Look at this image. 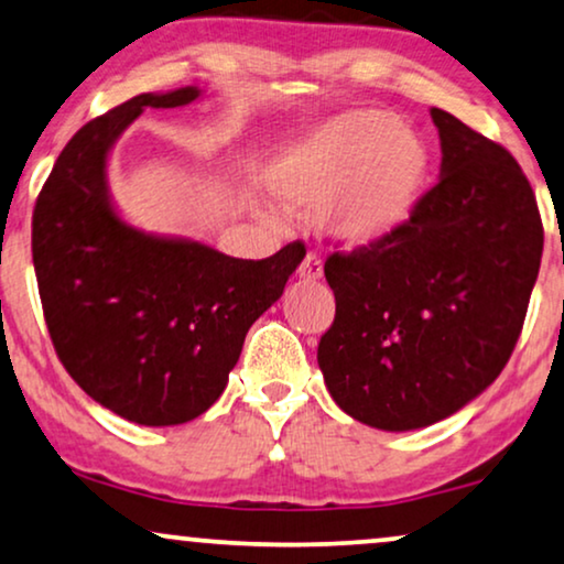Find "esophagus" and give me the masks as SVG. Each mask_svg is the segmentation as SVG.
<instances>
[{"label": "esophagus", "instance_id": "1", "mask_svg": "<svg viewBox=\"0 0 564 564\" xmlns=\"http://www.w3.org/2000/svg\"><path fill=\"white\" fill-rule=\"evenodd\" d=\"M297 276L303 282L321 280V276H323V261H321V257H315V253H307V257L303 259V264H300V269H297Z\"/></svg>", "mask_w": 564, "mask_h": 564}]
</instances>
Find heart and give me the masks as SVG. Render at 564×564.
<instances>
[{"label": "heart", "mask_w": 564, "mask_h": 564, "mask_svg": "<svg viewBox=\"0 0 564 564\" xmlns=\"http://www.w3.org/2000/svg\"><path fill=\"white\" fill-rule=\"evenodd\" d=\"M429 172L419 130L382 110H346L276 145L264 180L284 203L315 205L330 241L367 249L411 223Z\"/></svg>", "instance_id": "obj_1"}]
</instances>
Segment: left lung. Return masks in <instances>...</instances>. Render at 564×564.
Masks as SVG:
<instances>
[{
    "mask_svg": "<svg viewBox=\"0 0 564 564\" xmlns=\"http://www.w3.org/2000/svg\"><path fill=\"white\" fill-rule=\"evenodd\" d=\"M442 174L388 241L330 253L336 318L318 367L344 413L413 431L449 419L506 367L542 264L534 189L503 145L431 107Z\"/></svg>",
    "mask_w": 564,
    "mask_h": 564,
    "instance_id": "obj_1",
    "label": "left lung"
}]
</instances>
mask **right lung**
<instances>
[{
	"label": "right lung",
	"instance_id": "add662e5",
	"mask_svg": "<svg viewBox=\"0 0 564 564\" xmlns=\"http://www.w3.org/2000/svg\"><path fill=\"white\" fill-rule=\"evenodd\" d=\"M197 87L138 95L87 122L53 164L33 213V264L45 326L91 400L141 426L203 415L226 390L251 323L282 297L305 251L234 259L189 238L126 223L107 156L143 110L182 107Z\"/></svg>",
	"mask_w": 564,
	"mask_h": 564
}]
</instances>
